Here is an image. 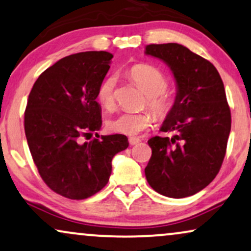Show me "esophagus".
<instances>
[{
  "mask_svg": "<svg viewBox=\"0 0 251 251\" xmlns=\"http://www.w3.org/2000/svg\"><path fill=\"white\" fill-rule=\"evenodd\" d=\"M139 142H141V139H139V138H136V137H130L129 138L130 145H136V144H138Z\"/></svg>",
  "mask_w": 251,
  "mask_h": 251,
  "instance_id": "obj_1",
  "label": "esophagus"
}]
</instances>
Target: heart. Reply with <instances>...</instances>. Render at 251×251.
I'll use <instances>...</instances> for the list:
<instances>
[{
  "label": "heart",
  "mask_w": 251,
  "mask_h": 251,
  "mask_svg": "<svg viewBox=\"0 0 251 251\" xmlns=\"http://www.w3.org/2000/svg\"><path fill=\"white\" fill-rule=\"evenodd\" d=\"M131 79L144 92L148 98L149 108L158 119L165 120L171 115L175 107V97L168 92V79L158 68L141 63L133 66L129 71ZM116 78L109 76L102 80L97 92V99L105 109H112L115 103ZM153 115L150 112L121 113L107 122L109 131L126 136L138 135L149 128L153 122Z\"/></svg>",
  "instance_id": "1"
}]
</instances>
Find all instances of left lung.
Instances as JSON below:
<instances>
[{
  "instance_id": "obj_1",
  "label": "left lung",
  "mask_w": 251,
  "mask_h": 251,
  "mask_svg": "<svg viewBox=\"0 0 251 251\" xmlns=\"http://www.w3.org/2000/svg\"><path fill=\"white\" fill-rule=\"evenodd\" d=\"M145 53L171 68L177 86L173 112L160 129L174 136L148 141L146 180L164 196H191L213 181L225 158L232 123L225 87L210 61L182 45H148Z\"/></svg>"
}]
</instances>
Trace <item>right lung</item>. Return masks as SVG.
<instances>
[{
    "label": "right lung",
    "mask_w": 251,
    "mask_h": 251,
    "mask_svg": "<svg viewBox=\"0 0 251 251\" xmlns=\"http://www.w3.org/2000/svg\"><path fill=\"white\" fill-rule=\"evenodd\" d=\"M108 51H84L61 58L42 73L24 115L28 148L45 183L69 200H85L107 184L112 159L128 148L125 135L100 137L99 85L109 70ZM96 132L97 139L82 137Z\"/></svg>",
    "instance_id": "obj_1"
}]
</instances>
